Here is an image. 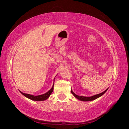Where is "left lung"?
I'll return each instance as SVG.
<instances>
[{"label": "left lung", "mask_w": 129, "mask_h": 129, "mask_svg": "<svg viewBox=\"0 0 129 129\" xmlns=\"http://www.w3.org/2000/svg\"><path fill=\"white\" fill-rule=\"evenodd\" d=\"M108 88L105 91H104L102 92L99 93V94H97V95H95L90 96V97H87V96L77 95L76 94H75V93L73 92V91L72 90V89L71 90V92H72V94L74 96V97H75V98H76L77 99H78L79 100H80L81 101L87 102V101H93V100H95L97 99V98H99V97L102 96L104 94V93L108 90Z\"/></svg>", "instance_id": "left-lung-1"}]
</instances>
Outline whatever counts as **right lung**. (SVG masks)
I'll list each match as a JSON object with an SVG mask.
<instances>
[{"label":"right lung","mask_w":129,"mask_h":129,"mask_svg":"<svg viewBox=\"0 0 129 129\" xmlns=\"http://www.w3.org/2000/svg\"><path fill=\"white\" fill-rule=\"evenodd\" d=\"M56 77V76H55ZM55 79V78H54ZM54 83L53 86L52 87V88L50 89L48 91H47V92H46L45 93H44L42 95H38V96H34V95H32L30 94H28V93H25L24 92H22L21 91L20 92L22 93V94L25 96L27 98H28L31 100L32 101H45L47 99H48L49 98V96L51 95V93H52L53 89H54Z\"/></svg>","instance_id":"1"}]
</instances>
